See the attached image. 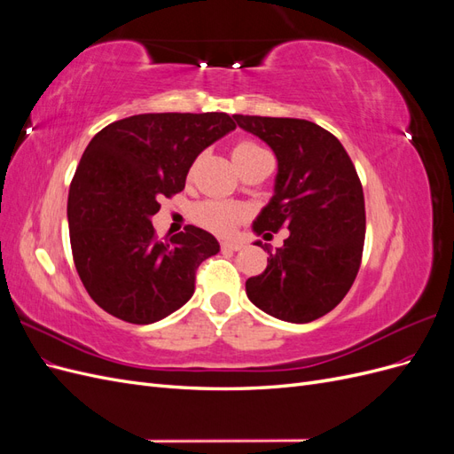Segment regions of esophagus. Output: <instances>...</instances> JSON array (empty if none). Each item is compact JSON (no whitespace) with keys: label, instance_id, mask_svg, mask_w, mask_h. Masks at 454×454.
<instances>
[{"label":"esophagus","instance_id":"esophagus-1","mask_svg":"<svg viewBox=\"0 0 454 454\" xmlns=\"http://www.w3.org/2000/svg\"><path fill=\"white\" fill-rule=\"evenodd\" d=\"M242 242H237V240H225L222 242V250H229V252H239L242 250Z\"/></svg>","mask_w":454,"mask_h":454}]
</instances>
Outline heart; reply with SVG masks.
<instances>
[{"label":"heart","instance_id":"b5f03b06","mask_svg":"<svg viewBox=\"0 0 454 454\" xmlns=\"http://www.w3.org/2000/svg\"><path fill=\"white\" fill-rule=\"evenodd\" d=\"M263 155H267V151L252 140H242L232 149V159H235L239 170ZM242 217L244 210L240 206L225 200H204L195 208L197 222L217 235H229Z\"/></svg>","mask_w":454,"mask_h":454}]
</instances>
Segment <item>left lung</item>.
Segmentation results:
<instances>
[{"mask_svg": "<svg viewBox=\"0 0 454 454\" xmlns=\"http://www.w3.org/2000/svg\"><path fill=\"white\" fill-rule=\"evenodd\" d=\"M269 144L278 160L274 195L254 222L257 235L290 231L267 269L246 280L252 303L274 318L307 324L333 310L360 270L364 189L342 144L316 122L232 115Z\"/></svg>", "mask_w": 454, "mask_h": 454, "instance_id": "left-lung-1", "label": "left lung"}]
</instances>
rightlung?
<instances>
[{
	"mask_svg": "<svg viewBox=\"0 0 454 454\" xmlns=\"http://www.w3.org/2000/svg\"><path fill=\"white\" fill-rule=\"evenodd\" d=\"M227 114H142L102 129L87 145L67 195L74 263L92 301L130 324L184 307L217 240L195 225L160 242L151 215L185 187L191 164L235 130Z\"/></svg>",
	"mask_w": 454,
	"mask_h": 454,
	"instance_id": "1",
	"label": "right lung"
}]
</instances>
